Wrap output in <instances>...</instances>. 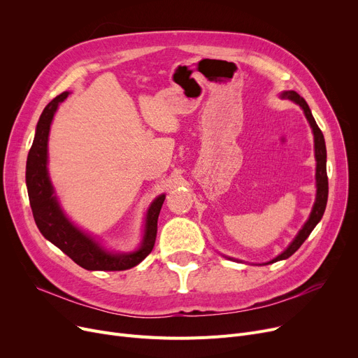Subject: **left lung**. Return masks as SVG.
I'll return each mask as SVG.
<instances>
[{"label":"left lung","instance_id":"8db88e82","mask_svg":"<svg viewBox=\"0 0 358 358\" xmlns=\"http://www.w3.org/2000/svg\"><path fill=\"white\" fill-rule=\"evenodd\" d=\"M281 97L283 99H289L294 103H297L300 107L303 108L305 111V116L308 119V122L310 123V127L313 130V138H315V158H316V187H317V192H316V201L315 206L312 209V213L308 219V222L303 224V228L300 229V232L297 234V236L293 239V242L287 247L286 251L281 252L278 257H275L274 259H271L267 264H273L275 261L280 259H286L290 255H293L300 247H302V243L306 241V238L310 235V232L313 231V228L317 224V222L322 219L325 208H327V201H328V176H327V148H325V139L322 135V130L317 127L310 108L308 106V103L305 101V99H302L299 96L296 91H286L281 94Z\"/></svg>","mask_w":358,"mask_h":358}]
</instances>
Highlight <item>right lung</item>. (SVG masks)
<instances>
[{
	"label": "right lung",
	"mask_w": 358,
	"mask_h": 358,
	"mask_svg": "<svg viewBox=\"0 0 358 358\" xmlns=\"http://www.w3.org/2000/svg\"><path fill=\"white\" fill-rule=\"evenodd\" d=\"M68 91L56 96L43 110L36 126L33 145L29 150L26 165V184L29 200L37 228L53 245L65 252L73 262L85 270L122 271L138 266L152 251L158 231V216L165 196H159L150 204L146 215L145 236L142 247L131 254H110L65 217L53 194L48 176V138L56 108L68 97Z\"/></svg>",
	"instance_id": "right-lung-1"
}]
</instances>
